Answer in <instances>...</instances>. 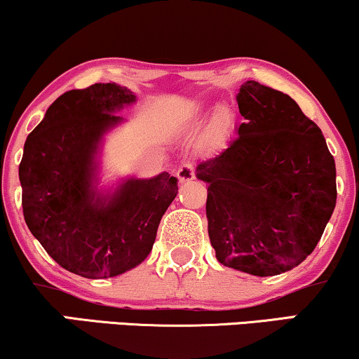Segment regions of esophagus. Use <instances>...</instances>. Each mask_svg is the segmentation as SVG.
Instances as JSON below:
<instances>
[{
  "label": "esophagus",
  "mask_w": 359,
  "mask_h": 359,
  "mask_svg": "<svg viewBox=\"0 0 359 359\" xmlns=\"http://www.w3.org/2000/svg\"><path fill=\"white\" fill-rule=\"evenodd\" d=\"M195 177V167L192 162H185L177 169V179L180 180V182H187V180H192Z\"/></svg>",
  "instance_id": "obj_1"
}]
</instances>
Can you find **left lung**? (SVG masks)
Wrapping results in <instances>:
<instances>
[{"label":"left lung","instance_id":"obj_1","mask_svg":"<svg viewBox=\"0 0 359 359\" xmlns=\"http://www.w3.org/2000/svg\"><path fill=\"white\" fill-rule=\"evenodd\" d=\"M237 101L238 135L197 165L208 237L222 265L280 275L320 242L337 205V167L320 127L287 94L247 81Z\"/></svg>","mask_w":359,"mask_h":359}]
</instances>
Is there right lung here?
<instances>
[{"label":"right lung","mask_w":359,"mask_h":359,"mask_svg":"<svg viewBox=\"0 0 359 359\" xmlns=\"http://www.w3.org/2000/svg\"><path fill=\"white\" fill-rule=\"evenodd\" d=\"M134 101L116 83L67 90L25 144L20 180L26 225L54 262L84 278L121 275L146 260L179 192L175 177L162 172L127 180L109 202H94L97 144L121 121L111 112Z\"/></svg>","instance_id":"obj_1"}]
</instances>
